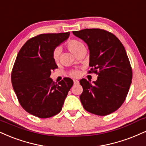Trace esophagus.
<instances>
[{"label": "esophagus", "mask_w": 146, "mask_h": 146, "mask_svg": "<svg viewBox=\"0 0 146 146\" xmlns=\"http://www.w3.org/2000/svg\"><path fill=\"white\" fill-rule=\"evenodd\" d=\"M73 83H74V84H79V81L77 80H73Z\"/></svg>", "instance_id": "esophagus-1"}]
</instances>
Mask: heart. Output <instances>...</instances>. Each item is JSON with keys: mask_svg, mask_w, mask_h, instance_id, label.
Here are the masks:
<instances>
[{"mask_svg": "<svg viewBox=\"0 0 146 146\" xmlns=\"http://www.w3.org/2000/svg\"><path fill=\"white\" fill-rule=\"evenodd\" d=\"M67 47L73 54H75V56L77 55L78 53H80V52H82V50L86 49L85 46L82 42L77 41V40H71L67 43ZM60 54V49L57 48L54 51L53 53V58L54 60L56 62H58L59 60ZM80 73L78 71H73L71 72V75L73 77H77L78 76Z\"/></svg>", "mask_w": 146, "mask_h": 146, "instance_id": "obj_1", "label": "heart"}]
</instances>
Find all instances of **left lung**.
<instances>
[{
  "label": "left lung",
  "instance_id": "8db88e82",
  "mask_svg": "<svg viewBox=\"0 0 146 146\" xmlns=\"http://www.w3.org/2000/svg\"><path fill=\"white\" fill-rule=\"evenodd\" d=\"M86 43L90 52L89 66L98 74L92 83L82 79L83 92L80 98L90 113L106 115L124 103L132 82V69L125 48L115 35L99 29L73 31ZM90 71L91 73L92 72Z\"/></svg>",
  "mask_w": 146,
  "mask_h": 146
}]
</instances>
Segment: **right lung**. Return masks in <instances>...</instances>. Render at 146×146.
I'll return each mask as SVG.
<instances>
[{
  "label": "right lung",
  "mask_w": 146,
  "mask_h": 146,
  "mask_svg": "<svg viewBox=\"0 0 146 146\" xmlns=\"http://www.w3.org/2000/svg\"><path fill=\"white\" fill-rule=\"evenodd\" d=\"M69 35V32L39 35L26 41L17 54L12 86L22 108L35 116L47 118L58 113L73 85L71 78L58 84L50 78L51 71L58 68L54 51Z\"/></svg>",
  "instance_id": "obj_1"
}]
</instances>
